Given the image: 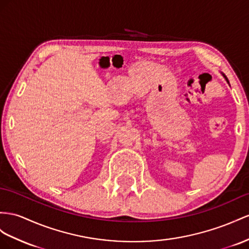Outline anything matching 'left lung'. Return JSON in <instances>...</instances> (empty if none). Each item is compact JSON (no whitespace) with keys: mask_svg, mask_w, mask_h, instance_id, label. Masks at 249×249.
Wrapping results in <instances>:
<instances>
[{"mask_svg":"<svg viewBox=\"0 0 249 249\" xmlns=\"http://www.w3.org/2000/svg\"><path fill=\"white\" fill-rule=\"evenodd\" d=\"M221 73H222V75H223V76H224V79H225V80H226V82H227V83H228V84H229V81H228V79H227V78H226V75H225V74H224V73H223V72H221Z\"/></svg>","mask_w":249,"mask_h":249,"instance_id":"obj_1","label":"left lung"}]
</instances>
